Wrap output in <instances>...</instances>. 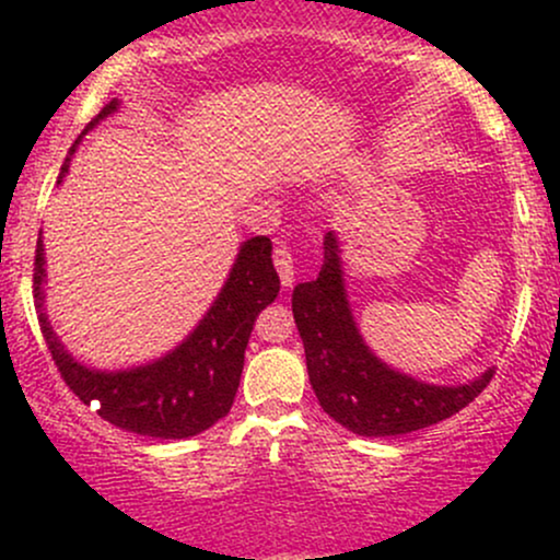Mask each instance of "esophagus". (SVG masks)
Segmentation results:
<instances>
[{
  "mask_svg": "<svg viewBox=\"0 0 560 560\" xmlns=\"http://www.w3.org/2000/svg\"><path fill=\"white\" fill-rule=\"evenodd\" d=\"M273 262H276V271H279V276H281V284L292 287L294 284V258H292V249H289L284 242H276Z\"/></svg>",
  "mask_w": 560,
  "mask_h": 560,
  "instance_id": "obj_1",
  "label": "esophagus"
}]
</instances>
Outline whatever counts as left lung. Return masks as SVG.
Wrapping results in <instances>:
<instances>
[{
  "mask_svg": "<svg viewBox=\"0 0 560 560\" xmlns=\"http://www.w3.org/2000/svg\"><path fill=\"white\" fill-rule=\"evenodd\" d=\"M292 313L320 408L352 434L397 436L445 421L494 374L487 369L466 384H434L384 363L352 316L342 242L334 231L324 236V266L316 279L294 287Z\"/></svg>",
  "mask_w": 560,
  "mask_h": 560,
  "instance_id": "8db88e82",
  "label": "left lung"
}]
</instances>
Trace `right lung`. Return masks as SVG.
Here are the masks:
<instances>
[{
	"label": "right lung",
	"mask_w": 560,
	"mask_h": 560,
	"mask_svg": "<svg viewBox=\"0 0 560 560\" xmlns=\"http://www.w3.org/2000/svg\"><path fill=\"white\" fill-rule=\"evenodd\" d=\"M118 110L120 100H113L83 128L62 163L57 186L68 176L70 160L79 150L81 139ZM271 253L273 244L268 236L242 242L221 292L182 342L147 363L107 371L73 358V352L62 345L49 324L47 253H44V240L38 236L34 268L38 326L68 387L86 405L100 402L96 413L102 419L141 436L189 440L221 421L234 405L253 324L262 307L276 300L281 287Z\"/></svg>",
	"instance_id": "right-lung-1"
}]
</instances>
